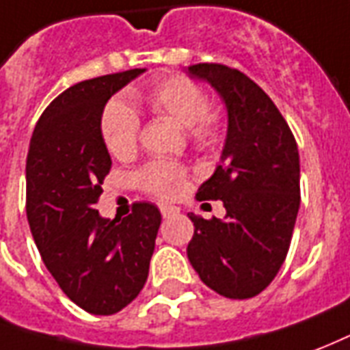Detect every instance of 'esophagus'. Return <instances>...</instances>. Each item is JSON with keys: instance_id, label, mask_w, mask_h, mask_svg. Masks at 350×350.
Here are the masks:
<instances>
[{"instance_id": "1", "label": "esophagus", "mask_w": 350, "mask_h": 350, "mask_svg": "<svg viewBox=\"0 0 350 350\" xmlns=\"http://www.w3.org/2000/svg\"><path fill=\"white\" fill-rule=\"evenodd\" d=\"M160 213H162V216H164V218H170V216H173V214L178 213V208L173 205H160Z\"/></svg>"}]
</instances>
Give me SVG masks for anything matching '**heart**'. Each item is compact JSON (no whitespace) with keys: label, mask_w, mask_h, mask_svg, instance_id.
<instances>
[{"label":"heart","mask_w":350,"mask_h":350,"mask_svg":"<svg viewBox=\"0 0 350 350\" xmlns=\"http://www.w3.org/2000/svg\"><path fill=\"white\" fill-rule=\"evenodd\" d=\"M145 104L158 113L170 117L188 130L201 147H213L221 137V113L206 104V94L198 81L190 78H170L152 85L142 94ZM102 142L117 158L130 157L137 147L139 119L124 102H113L104 109L100 121ZM186 170L175 162H150L137 173V183L154 198L175 200L186 190Z\"/></svg>","instance_id":"heart-1"}]
</instances>
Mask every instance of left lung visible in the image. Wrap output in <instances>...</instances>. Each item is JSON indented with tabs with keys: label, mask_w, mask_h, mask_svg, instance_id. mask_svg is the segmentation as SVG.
Returning <instances> with one entry per match:
<instances>
[{
	"label": "left lung",
	"mask_w": 350,
	"mask_h": 350,
	"mask_svg": "<svg viewBox=\"0 0 350 350\" xmlns=\"http://www.w3.org/2000/svg\"><path fill=\"white\" fill-rule=\"evenodd\" d=\"M190 78L211 83L226 104L228 134L220 164L198 201L220 200L224 220L190 213L188 259L201 282L228 298H252L285 261L300 206V160L276 104L237 68L200 63Z\"/></svg>",
	"instance_id": "left-lung-1"
}]
</instances>
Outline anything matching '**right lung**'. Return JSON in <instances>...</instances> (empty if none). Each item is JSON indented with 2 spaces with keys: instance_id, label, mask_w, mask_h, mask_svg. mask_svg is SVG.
I'll use <instances>...</instances> for the list:
<instances>
[{
  "instance_id": "right-lung-1",
  "label": "right lung",
  "mask_w": 350,
  "mask_h": 350,
  "mask_svg": "<svg viewBox=\"0 0 350 350\" xmlns=\"http://www.w3.org/2000/svg\"><path fill=\"white\" fill-rule=\"evenodd\" d=\"M144 72L63 91L40 116L27 150L25 211L35 244L63 293L93 315H113L144 289L162 221L152 203H136L122 220L94 208L111 167L100 134L104 106Z\"/></svg>"
}]
</instances>
